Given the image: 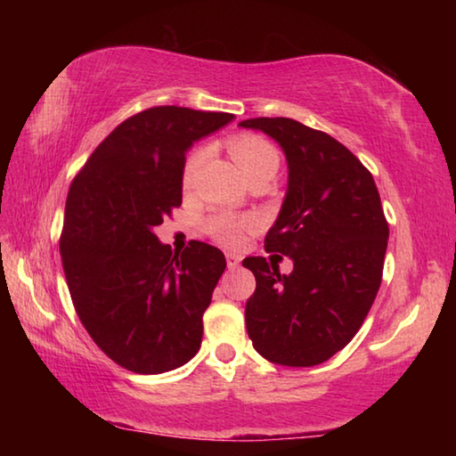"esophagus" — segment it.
I'll return each instance as SVG.
<instances>
[{"label":"esophagus","instance_id":"obj_1","mask_svg":"<svg viewBox=\"0 0 456 456\" xmlns=\"http://www.w3.org/2000/svg\"><path fill=\"white\" fill-rule=\"evenodd\" d=\"M241 264V256H237V253H227V267L229 269H235Z\"/></svg>","mask_w":456,"mask_h":456}]
</instances>
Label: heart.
<instances>
[{"instance_id": "obj_1", "label": "heart", "mask_w": 456, "mask_h": 456, "mask_svg": "<svg viewBox=\"0 0 456 456\" xmlns=\"http://www.w3.org/2000/svg\"><path fill=\"white\" fill-rule=\"evenodd\" d=\"M229 154L233 157L239 171L243 173L245 179H251L253 175L272 173L275 175L280 167V154L273 149L272 142L256 134H241L229 141ZM203 160V151H195L187 159L183 168V181L189 184L195 176L197 168ZM253 227V219H237L233 215L221 213L213 215L205 221L207 235L225 247H237L245 239V233Z\"/></svg>"}]
</instances>
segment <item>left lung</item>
Segmentation results:
<instances>
[{
	"label": "left lung",
	"instance_id": "1",
	"mask_svg": "<svg viewBox=\"0 0 456 456\" xmlns=\"http://www.w3.org/2000/svg\"><path fill=\"white\" fill-rule=\"evenodd\" d=\"M288 159V192L265 251L293 261L281 275L245 257L256 275L245 323L253 348L273 364L307 368L356 336L382 281L388 223L368 168L336 138L291 118H249Z\"/></svg>",
	"mask_w": 456,
	"mask_h": 456
}]
</instances>
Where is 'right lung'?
Masks as SVG:
<instances>
[{
	"label": "right lung",
	"mask_w": 456,
	"mask_h": 456,
	"mask_svg": "<svg viewBox=\"0 0 456 456\" xmlns=\"http://www.w3.org/2000/svg\"><path fill=\"white\" fill-rule=\"evenodd\" d=\"M235 117L154 106L108 134L70 184L60 237L76 314L108 358L160 374L195 356L225 272L217 247L173 253L154 235L183 203L184 152Z\"/></svg>",
	"instance_id": "add662e5"
}]
</instances>
